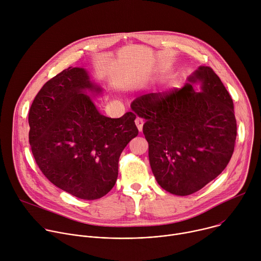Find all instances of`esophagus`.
I'll return each mask as SVG.
<instances>
[{
	"instance_id": "obj_1",
	"label": "esophagus",
	"mask_w": 261,
	"mask_h": 261,
	"mask_svg": "<svg viewBox=\"0 0 261 261\" xmlns=\"http://www.w3.org/2000/svg\"><path fill=\"white\" fill-rule=\"evenodd\" d=\"M135 125H136V127H137L138 131H139V132H141V131H142V126H143V121H142L141 119L137 118V119L135 120Z\"/></svg>"
}]
</instances>
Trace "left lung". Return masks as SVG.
Here are the masks:
<instances>
[{
    "label": "left lung",
    "mask_w": 261,
    "mask_h": 261,
    "mask_svg": "<svg viewBox=\"0 0 261 261\" xmlns=\"http://www.w3.org/2000/svg\"><path fill=\"white\" fill-rule=\"evenodd\" d=\"M131 108L145 120L148 160L165 191L193 194L227 166L237 138L233 102L210 67L199 66L182 89L144 95Z\"/></svg>",
    "instance_id": "8db88e82"
}]
</instances>
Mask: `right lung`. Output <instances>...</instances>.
<instances>
[{
    "instance_id": "add662e5",
    "label": "right lung",
    "mask_w": 261,
    "mask_h": 261,
    "mask_svg": "<svg viewBox=\"0 0 261 261\" xmlns=\"http://www.w3.org/2000/svg\"><path fill=\"white\" fill-rule=\"evenodd\" d=\"M103 89L82 67H69L48 81L29 113V141L37 165L58 188L94 200L115 186L119 159L137 136L136 116L99 113L92 97Z\"/></svg>"
}]
</instances>
